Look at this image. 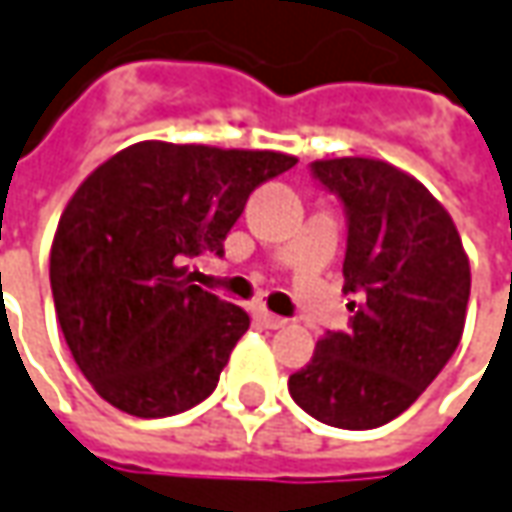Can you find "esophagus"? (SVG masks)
Here are the masks:
<instances>
[{
	"label": "esophagus",
	"instance_id": "1",
	"mask_svg": "<svg viewBox=\"0 0 512 512\" xmlns=\"http://www.w3.org/2000/svg\"><path fill=\"white\" fill-rule=\"evenodd\" d=\"M253 318H256V321H259L264 329L287 327V318H281V315H273V312H267V310H256V312H253Z\"/></svg>",
	"mask_w": 512,
	"mask_h": 512
}]
</instances>
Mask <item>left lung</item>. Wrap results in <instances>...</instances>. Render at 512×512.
Returning <instances> with one entry per match:
<instances>
[{
	"mask_svg": "<svg viewBox=\"0 0 512 512\" xmlns=\"http://www.w3.org/2000/svg\"><path fill=\"white\" fill-rule=\"evenodd\" d=\"M312 174L344 202V293L360 304L287 386L315 420L366 431L403 414L456 352L471 262L442 202L392 163L335 157L315 160Z\"/></svg>",
	"mask_w": 512,
	"mask_h": 512,
	"instance_id": "8db88e82",
	"label": "left lung"
}]
</instances>
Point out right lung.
Returning a JSON list of instances; mask_svg holds the SVG:
<instances>
[{
	"label": "right lung",
	"mask_w": 512,
	"mask_h": 512,
	"mask_svg": "<svg viewBox=\"0 0 512 512\" xmlns=\"http://www.w3.org/2000/svg\"><path fill=\"white\" fill-rule=\"evenodd\" d=\"M296 163L140 140L78 185L53 236L50 287L72 358L109 406L154 420L214 392L250 318L191 284L185 262L222 253L250 191Z\"/></svg>",
	"instance_id": "1"
}]
</instances>
